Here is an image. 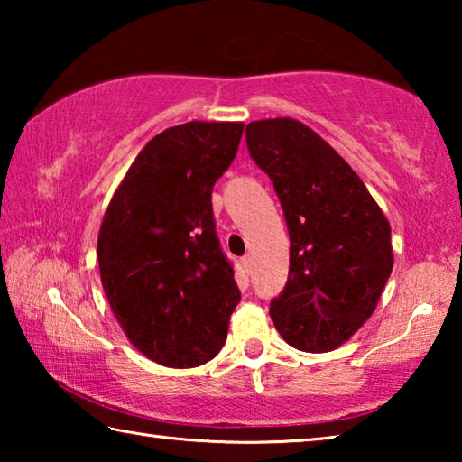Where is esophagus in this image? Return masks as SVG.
<instances>
[{"label":"esophagus","mask_w":462,"mask_h":462,"mask_svg":"<svg viewBox=\"0 0 462 462\" xmlns=\"http://www.w3.org/2000/svg\"><path fill=\"white\" fill-rule=\"evenodd\" d=\"M242 267H245V273H250V269H253V256L250 254H246V256H242Z\"/></svg>","instance_id":"esophagus-1"}]
</instances>
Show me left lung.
I'll return each instance as SVG.
<instances>
[{
    "label": "left lung",
    "instance_id": "8db88e82",
    "mask_svg": "<svg viewBox=\"0 0 462 462\" xmlns=\"http://www.w3.org/2000/svg\"><path fill=\"white\" fill-rule=\"evenodd\" d=\"M246 146L275 187L291 242L271 319L293 348L328 353L377 308L393 269L389 222L348 162L301 122H250Z\"/></svg>",
    "mask_w": 462,
    "mask_h": 462
}]
</instances>
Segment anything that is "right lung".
Masks as SVG:
<instances>
[{"label": "right lung", "mask_w": 462, "mask_h": 462, "mask_svg": "<svg viewBox=\"0 0 462 462\" xmlns=\"http://www.w3.org/2000/svg\"><path fill=\"white\" fill-rule=\"evenodd\" d=\"M245 124L167 128L132 162L109 201L97 261L109 306L151 361L187 369L220 353L240 289L216 232L212 189Z\"/></svg>", "instance_id": "right-lung-1"}]
</instances>
